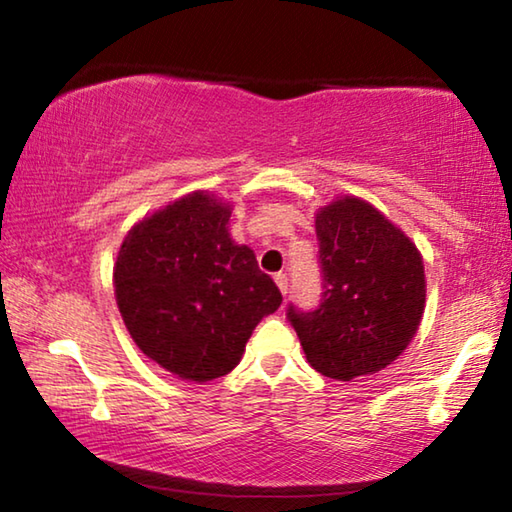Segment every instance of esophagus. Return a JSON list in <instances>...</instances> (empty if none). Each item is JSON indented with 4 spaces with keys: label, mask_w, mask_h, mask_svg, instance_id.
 <instances>
[{
    "label": "esophagus",
    "mask_w": 512,
    "mask_h": 512,
    "mask_svg": "<svg viewBox=\"0 0 512 512\" xmlns=\"http://www.w3.org/2000/svg\"><path fill=\"white\" fill-rule=\"evenodd\" d=\"M275 284H277V287H280L282 296H287V293H289V277H287V273H275Z\"/></svg>",
    "instance_id": "34e87169"
}]
</instances>
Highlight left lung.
Returning <instances> with one entry per match:
<instances>
[{
    "label": "left lung",
    "instance_id": "8db88e82",
    "mask_svg": "<svg viewBox=\"0 0 512 512\" xmlns=\"http://www.w3.org/2000/svg\"><path fill=\"white\" fill-rule=\"evenodd\" d=\"M320 302L289 305L307 361L320 375L350 381L395 361L424 309V266L409 239L375 207L345 196L316 216Z\"/></svg>",
    "mask_w": 512,
    "mask_h": 512
}]
</instances>
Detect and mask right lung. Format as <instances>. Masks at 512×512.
Segmentation results:
<instances>
[{
  "mask_svg": "<svg viewBox=\"0 0 512 512\" xmlns=\"http://www.w3.org/2000/svg\"><path fill=\"white\" fill-rule=\"evenodd\" d=\"M228 221V205L189 194L137 223L117 255L115 296L128 332L183 379L228 375L259 320L282 302L253 250L230 239Z\"/></svg>",
  "mask_w": 512,
  "mask_h": 512,
  "instance_id": "add662e5",
  "label": "right lung"
}]
</instances>
